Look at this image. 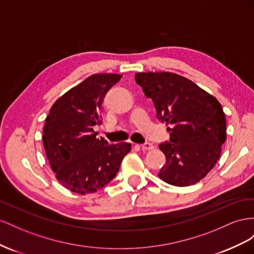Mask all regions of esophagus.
I'll list each match as a JSON object with an SVG mask.
<instances>
[{"label": "esophagus", "mask_w": 254, "mask_h": 254, "mask_svg": "<svg viewBox=\"0 0 254 254\" xmlns=\"http://www.w3.org/2000/svg\"><path fill=\"white\" fill-rule=\"evenodd\" d=\"M143 150H148V151H150V150H153V148H154V146H153V143H151V142H144V143H142L141 146H140Z\"/></svg>", "instance_id": "1"}]
</instances>
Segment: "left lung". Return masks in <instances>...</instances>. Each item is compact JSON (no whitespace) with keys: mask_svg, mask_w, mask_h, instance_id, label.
<instances>
[{"mask_svg":"<svg viewBox=\"0 0 254 254\" xmlns=\"http://www.w3.org/2000/svg\"><path fill=\"white\" fill-rule=\"evenodd\" d=\"M135 81L152 99L170 142L159 144L166 164L158 177L175 186L198 183L213 169L227 139L226 116L211 93L171 72H138Z\"/></svg>","mask_w":254,"mask_h":254,"instance_id":"8db88e82","label":"left lung"}]
</instances>
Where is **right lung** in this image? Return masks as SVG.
Here are the masks:
<instances>
[{
	"instance_id": "right-lung-1",
	"label": "right lung",
	"mask_w": 254,
	"mask_h": 254,
	"mask_svg": "<svg viewBox=\"0 0 254 254\" xmlns=\"http://www.w3.org/2000/svg\"><path fill=\"white\" fill-rule=\"evenodd\" d=\"M121 74H92L57 99L43 127L42 141L55 178L67 190L93 193L112 181L129 151L128 142L97 138L101 105Z\"/></svg>"
}]
</instances>
